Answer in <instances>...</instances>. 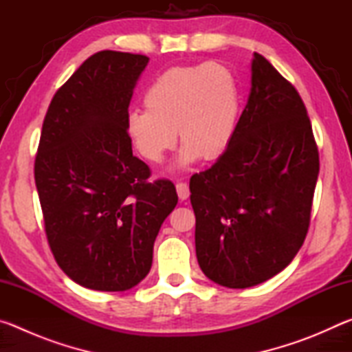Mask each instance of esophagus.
I'll list each match as a JSON object with an SVG mask.
<instances>
[{
	"label": "esophagus",
	"instance_id": "34e87169",
	"mask_svg": "<svg viewBox=\"0 0 352 352\" xmlns=\"http://www.w3.org/2000/svg\"><path fill=\"white\" fill-rule=\"evenodd\" d=\"M175 188H177L178 199H180V200H186V199L189 197V186H188L186 183L178 182V183L175 184Z\"/></svg>",
	"mask_w": 352,
	"mask_h": 352
}]
</instances>
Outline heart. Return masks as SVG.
I'll return each instance as SVG.
<instances>
[{
  "label": "heart",
  "instance_id": "obj_1",
  "mask_svg": "<svg viewBox=\"0 0 352 352\" xmlns=\"http://www.w3.org/2000/svg\"><path fill=\"white\" fill-rule=\"evenodd\" d=\"M146 110H130L129 138L147 163H162L178 140L180 163L222 157L234 138L241 115V90L223 65L205 62L174 67L160 74L144 93Z\"/></svg>",
  "mask_w": 352,
  "mask_h": 352
}]
</instances>
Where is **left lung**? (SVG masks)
Masks as SVG:
<instances>
[{
    "label": "left lung",
    "mask_w": 352,
    "mask_h": 352,
    "mask_svg": "<svg viewBox=\"0 0 352 352\" xmlns=\"http://www.w3.org/2000/svg\"><path fill=\"white\" fill-rule=\"evenodd\" d=\"M318 170L305 102L254 52L233 141L189 182L201 272L223 287L245 289L284 270L306 239Z\"/></svg>",
    "instance_id": "8db88e82"
}]
</instances>
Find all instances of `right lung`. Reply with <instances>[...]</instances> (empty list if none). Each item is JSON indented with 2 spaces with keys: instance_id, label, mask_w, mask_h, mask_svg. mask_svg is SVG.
Returning a JSON list of instances; mask_svg holds the SVG:
<instances>
[{
  "instance_id": "1",
  "label": "right lung",
  "mask_w": 352,
  "mask_h": 352,
  "mask_svg": "<svg viewBox=\"0 0 352 352\" xmlns=\"http://www.w3.org/2000/svg\"><path fill=\"white\" fill-rule=\"evenodd\" d=\"M148 57L100 51L47 107L34 175L47 243L58 267L87 289L135 287L152 267L153 242L178 195L151 182L132 152L129 105Z\"/></svg>"
}]
</instances>
